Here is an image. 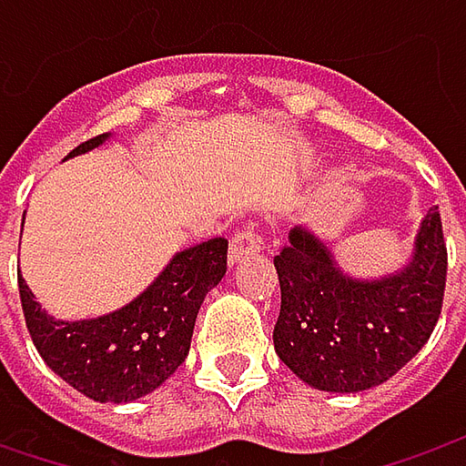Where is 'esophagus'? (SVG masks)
<instances>
[{
  "mask_svg": "<svg viewBox=\"0 0 466 466\" xmlns=\"http://www.w3.org/2000/svg\"><path fill=\"white\" fill-rule=\"evenodd\" d=\"M261 248V238L257 236V230L254 228H243L238 230L236 236H233V241H230V251H228V261L230 264H238L246 257H251V254H257Z\"/></svg>",
  "mask_w": 466,
  "mask_h": 466,
  "instance_id": "esophagus-1",
  "label": "esophagus"
}]
</instances>
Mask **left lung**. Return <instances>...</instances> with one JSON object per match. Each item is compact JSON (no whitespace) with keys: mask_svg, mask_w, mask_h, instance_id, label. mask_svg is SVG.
<instances>
[{"mask_svg":"<svg viewBox=\"0 0 466 466\" xmlns=\"http://www.w3.org/2000/svg\"><path fill=\"white\" fill-rule=\"evenodd\" d=\"M275 352L303 384L358 394L389 381L428 342L446 285L439 207L415 230L407 259L384 275H350L311 225H296L275 257Z\"/></svg>","mask_w":466,"mask_h":466,"instance_id":"8db88e82","label":"left lung"}]
</instances>
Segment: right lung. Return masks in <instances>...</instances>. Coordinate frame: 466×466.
I'll return each instance as SVG.
<instances>
[{
  "label": "right lung",
  "mask_w": 466,
  "mask_h": 466,
  "mask_svg": "<svg viewBox=\"0 0 466 466\" xmlns=\"http://www.w3.org/2000/svg\"><path fill=\"white\" fill-rule=\"evenodd\" d=\"M111 137L106 132L87 139L64 160L90 153ZM225 238L188 246L176 251L157 278L121 309L75 321L46 311L17 269L30 339L46 366L93 402L142 400L187 360L197 313L225 278Z\"/></svg>",
  "instance_id": "obj_1"
}]
</instances>
